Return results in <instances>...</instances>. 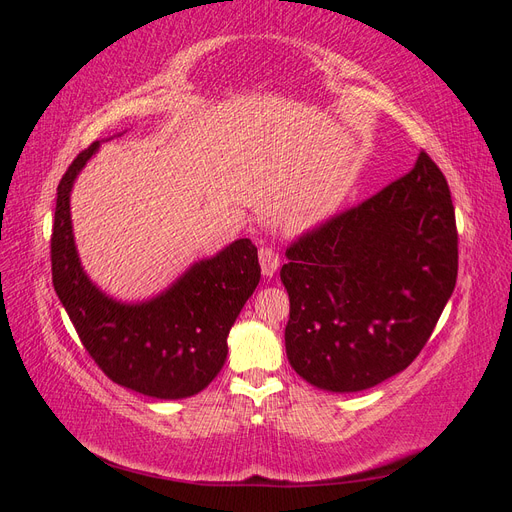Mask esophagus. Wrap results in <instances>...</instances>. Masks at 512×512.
Segmentation results:
<instances>
[{"label":"esophagus","mask_w":512,"mask_h":512,"mask_svg":"<svg viewBox=\"0 0 512 512\" xmlns=\"http://www.w3.org/2000/svg\"><path fill=\"white\" fill-rule=\"evenodd\" d=\"M258 260H260V271L265 277H273L280 269V256L273 250V247H262L258 252Z\"/></svg>","instance_id":"1"}]
</instances>
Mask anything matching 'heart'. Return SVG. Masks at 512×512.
<instances>
[{
  "label": "heart",
  "mask_w": 512,
  "mask_h": 512,
  "mask_svg": "<svg viewBox=\"0 0 512 512\" xmlns=\"http://www.w3.org/2000/svg\"><path fill=\"white\" fill-rule=\"evenodd\" d=\"M331 211V198L329 196H316L312 203H309L301 215H299V224L303 228H312L316 224H320L324 218H327Z\"/></svg>",
  "instance_id": "1"
}]
</instances>
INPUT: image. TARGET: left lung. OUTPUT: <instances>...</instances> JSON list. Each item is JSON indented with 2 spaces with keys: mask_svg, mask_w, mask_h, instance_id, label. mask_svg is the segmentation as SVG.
Wrapping results in <instances>:
<instances>
[{
  "mask_svg": "<svg viewBox=\"0 0 512 512\" xmlns=\"http://www.w3.org/2000/svg\"><path fill=\"white\" fill-rule=\"evenodd\" d=\"M286 354L316 389L356 393L404 371L457 282L451 190L425 151L408 175L286 250Z\"/></svg>",
  "mask_w": 512,
  "mask_h": 512,
  "instance_id": "left-lung-1",
  "label": "left lung"
}]
</instances>
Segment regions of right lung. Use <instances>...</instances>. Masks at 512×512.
<instances>
[{"instance_id":"obj_1","label":"right lung","mask_w":512,"mask_h":512,"mask_svg":"<svg viewBox=\"0 0 512 512\" xmlns=\"http://www.w3.org/2000/svg\"><path fill=\"white\" fill-rule=\"evenodd\" d=\"M100 141L81 151L57 185L51 237L53 286L85 350L113 382L147 397L183 399L220 374L228 333L260 282L258 250L237 239L145 301H119L85 273L76 252L70 194Z\"/></svg>"}]
</instances>
